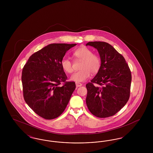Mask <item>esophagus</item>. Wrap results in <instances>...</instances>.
Returning a JSON list of instances; mask_svg holds the SVG:
<instances>
[{
  "label": "esophagus",
  "mask_w": 153,
  "mask_h": 153,
  "mask_svg": "<svg viewBox=\"0 0 153 153\" xmlns=\"http://www.w3.org/2000/svg\"><path fill=\"white\" fill-rule=\"evenodd\" d=\"M82 84L81 83H80V82H76V87H80L81 86H82Z\"/></svg>",
  "instance_id": "obj_1"
}]
</instances>
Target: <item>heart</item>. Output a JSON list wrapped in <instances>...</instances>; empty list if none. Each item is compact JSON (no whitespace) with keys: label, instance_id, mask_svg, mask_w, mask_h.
I'll list each match as a JSON object with an SVG mask.
<instances>
[{"label":"heart","instance_id":"heart-1","mask_svg":"<svg viewBox=\"0 0 153 153\" xmlns=\"http://www.w3.org/2000/svg\"><path fill=\"white\" fill-rule=\"evenodd\" d=\"M73 57L77 60L82 61L79 71L73 73L71 80L77 82H83L88 79L91 73L94 74L98 73L101 68V58L97 54H94L93 51L87 46H82L73 52ZM63 71L67 73L73 72L72 62L68 58H63L61 62Z\"/></svg>","mask_w":153,"mask_h":153}]
</instances>
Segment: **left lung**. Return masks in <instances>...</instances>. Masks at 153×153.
I'll list each match as a JSON object with an SVG mask.
<instances>
[{
	"mask_svg": "<svg viewBox=\"0 0 153 153\" xmlns=\"http://www.w3.org/2000/svg\"><path fill=\"white\" fill-rule=\"evenodd\" d=\"M88 45L97 49L102 64L95 77L86 84L87 105L95 117H112L122 109L129 99L130 69L123 56L110 44L95 41L89 42L86 44Z\"/></svg>",
	"mask_w": 153,
	"mask_h": 153,
	"instance_id": "obj_1",
	"label": "left lung"
}]
</instances>
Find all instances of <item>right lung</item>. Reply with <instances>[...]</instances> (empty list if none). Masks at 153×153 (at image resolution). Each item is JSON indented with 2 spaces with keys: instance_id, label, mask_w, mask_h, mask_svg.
I'll use <instances>...</instances> for the list:
<instances>
[{
  "instance_id": "1",
  "label": "right lung",
  "mask_w": 153,
  "mask_h": 153,
  "mask_svg": "<svg viewBox=\"0 0 153 153\" xmlns=\"http://www.w3.org/2000/svg\"><path fill=\"white\" fill-rule=\"evenodd\" d=\"M76 44H51L30 57L22 73L23 97L38 115L53 119L66 108L76 88L61 66L66 52ZM64 82L62 86L59 85Z\"/></svg>"
}]
</instances>
